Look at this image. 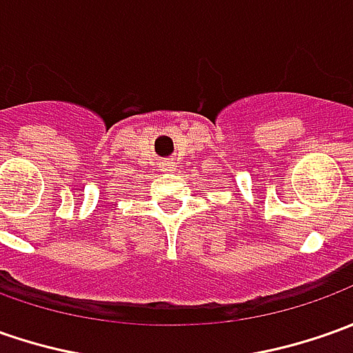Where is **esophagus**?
<instances>
[{
	"label": "esophagus",
	"mask_w": 353,
	"mask_h": 353,
	"mask_svg": "<svg viewBox=\"0 0 353 353\" xmlns=\"http://www.w3.org/2000/svg\"><path fill=\"white\" fill-rule=\"evenodd\" d=\"M165 168H172V164H165Z\"/></svg>",
	"instance_id": "esophagus-1"
}]
</instances>
